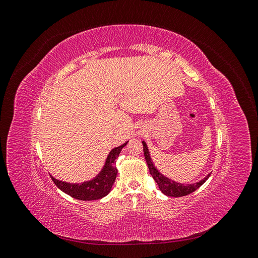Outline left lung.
<instances>
[{
  "label": "left lung",
  "instance_id": "left-lung-1",
  "mask_svg": "<svg viewBox=\"0 0 258 258\" xmlns=\"http://www.w3.org/2000/svg\"><path fill=\"white\" fill-rule=\"evenodd\" d=\"M142 143H143V152H144V156H145V160L147 162L150 173L153 176V178L155 179V182L158 184L159 189L161 190V192L167 195V196H169V197H183V196H186V195L191 194L192 191L198 189L199 187L209 178L210 174H208L204 179H201L200 182L194 183V184H181V183L172 181V179H170V178L166 177L165 175H162L159 172V171L155 168L154 163L151 159L150 152H148L146 143L144 141Z\"/></svg>",
  "mask_w": 258,
  "mask_h": 258
}]
</instances>
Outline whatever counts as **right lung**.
I'll list each match as a JSON object with an SVG mask.
<instances>
[{"label": "right lung", "instance_id": "right-lung-1", "mask_svg": "<svg viewBox=\"0 0 258 258\" xmlns=\"http://www.w3.org/2000/svg\"><path fill=\"white\" fill-rule=\"evenodd\" d=\"M127 143L128 141L118 147L113 148L107 156L103 169L101 170V172L95 178H92L91 181H87L81 184H70L67 182L59 181V179H56L50 175L51 179L59 189L64 191L66 194L70 195V196L75 199L90 201L103 198L112 189V186L117 175L115 160L118 158L119 153L121 152V148L123 146H126Z\"/></svg>", "mask_w": 258, "mask_h": 258}]
</instances>
